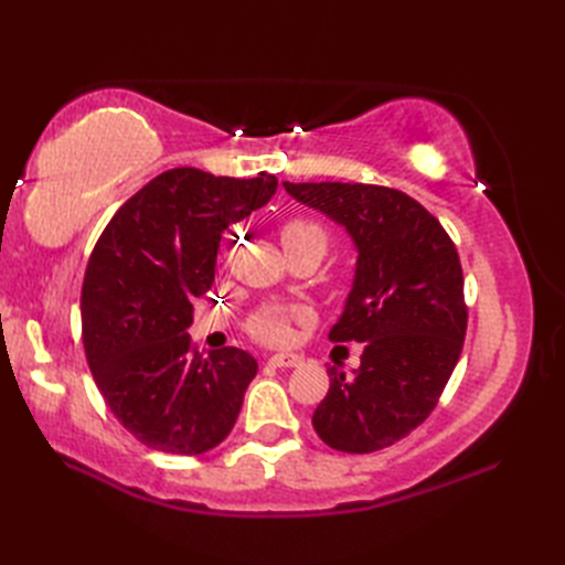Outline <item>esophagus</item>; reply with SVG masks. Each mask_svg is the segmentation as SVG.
<instances>
[{"mask_svg": "<svg viewBox=\"0 0 565 565\" xmlns=\"http://www.w3.org/2000/svg\"><path fill=\"white\" fill-rule=\"evenodd\" d=\"M301 362H303V359L298 354H291V352H279V354L269 356V364L279 366V369H291V366H298Z\"/></svg>", "mask_w": 565, "mask_h": 565, "instance_id": "obj_1", "label": "esophagus"}]
</instances>
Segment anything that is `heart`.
<instances>
[{
  "label": "heart",
  "mask_w": 565,
  "mask_h": 565,
  "mask_svg": "<svg viewBox=\"0 0 565 565\" xmlns=\"http://www.w3.org/2000/svg\"><path fill=\"white\" fill-rule=\"evenodd\" d=\"M281 243L284 249H294V247H310L318 249L320 255H326L328 249V231L320 223L310 221V218H296L284 225L281 231ZM252 332L257 334L259 340L267 342H284L291 332V316L286 313L284 308H267L252 320Z\"/></svg>",
  "instance_id": "obj_1"
}]
</instances>
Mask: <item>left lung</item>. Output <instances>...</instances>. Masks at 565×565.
I'll use <instances>...</instances> for the list:
<instances>
[{
    "label": "left lung",
    "mask_w": 565,
    "mask_h": 565,
    "mask_svg": "<svg viewBox=\"0 0 565 565\" xmlns=\"http://www.w3.org/2000/svg\"><path fill=\"white\" fill-rule=\"evenodd\" d=\"M286 194L342 225L356 249L350 296L332 342H364L352 374L328 369L313 413L328 447L386 449L435 411L466 334L463 274L451 237L425 206L374 184H291Z\"/></svg>",
    "instance_id": "left-lung-1"
}]
</instances>
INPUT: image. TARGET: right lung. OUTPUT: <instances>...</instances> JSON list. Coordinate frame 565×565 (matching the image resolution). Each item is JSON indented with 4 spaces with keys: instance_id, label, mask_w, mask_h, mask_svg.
Masks as SVG:
<instances>
[{
    "instance_id": "obj_1",
    "label": "right lung",
    "mask_w": 565,
    "mask_h": 565,
    "mask_svg": "<svg viewBox=\"0 0 565 565\" xmlns=\"http://www.w3.org/2000/svg\"><path fill=\"white\" fill-rule=\"evenodd\" d=\"M276 177H213L174 167L130 196L106 225L82 284V342L118 423L146 447L196 456L231 435L255 356H201L191 301L213 284L225 227L262 209Z\"/></svg>"
}]
</instances>
